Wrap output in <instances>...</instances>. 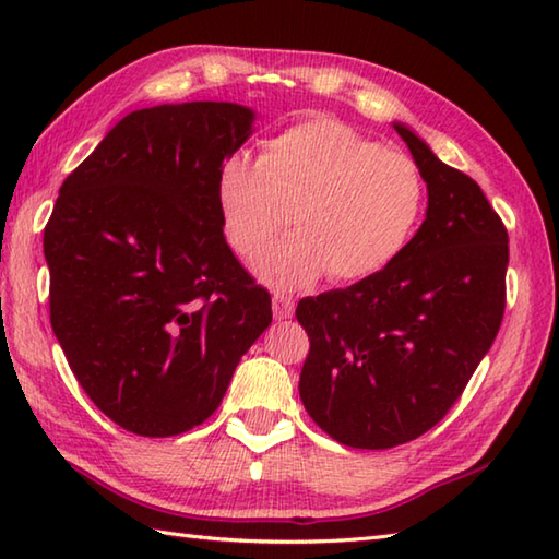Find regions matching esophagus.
Returning a JSON list of instances; mask_svg holds the SVG:
<instances>
[{
	"instance_id": "obj_1",
	"label": "esophagus",
	"mask_w": 559,
	"mask_h": 559,
	"mask_svg": "<svg viewBox=\"0 0 559 559\" xmlns=\"http://www.w3.org/2000/svg\"><path fill=\"white\" fill-rule=\"evenodd\" d=\"M295 310V302L286 293H273V317L276 319H290Z\"/></svg>"
}]
</instances>
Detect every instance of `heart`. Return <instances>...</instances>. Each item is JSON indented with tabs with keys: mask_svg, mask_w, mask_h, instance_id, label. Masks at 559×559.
Segmentation results:
<instances>
[{
	"mask_svg": "<svg viewBox=\"0 0 559 559\" xmlns=\"http://www.w3.org/2000/svg\"><path fill=\"white\" fill-rule=\"evenodd\" d=\"M218 206L245 259H257L295 218L300 230L259 261V273L298 288L326 271L348 283L394 264L420 223L425 187L406 153L319 117L271 136L259 160L242 153L225 160Z\"/></svg>",
	"mask_w": 559,
	"mask_h": 559,
	"instance_id": "1",
	"label": "heart"
}]
</instances>
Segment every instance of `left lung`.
<instances>
[{
    "mask_svg": "<svg viewBox=\"0 0 559 559\" xmlns=\"http://www.w3.org/2000/svg\"><path fill=\"white\" fill-rule=\"evenodd\" d=\"M427 185L425 221L384 271L298 302L300 399L353 449H391L444 418L504 314L509 237L476 180L394 122Z\"/></svg>",
    "mask_w": 559,
    "mask_h": 559,
    "instance_id": "8db88e82",
    "label": "left lung"
}]
</instances>
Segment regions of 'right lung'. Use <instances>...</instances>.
<instances>
[{
    "label": "right lung",
    "mask_w": 559,
    "mask_h": 559,
    "mask_svg": "<svg viewBox=\"0 0 559 559\" xmlns=\"http://www.w3.org/2000/svg\"><path fill=\"white\" fill-rule=\"evenodd\" d=\"M254 117L213 100L134 110L59 187L43 237L52 331L88 399L134 435L204 423L271 324L218 206Z\"/></svg>",
    "instance_id": "right-lung-1"
}]
</instances>
